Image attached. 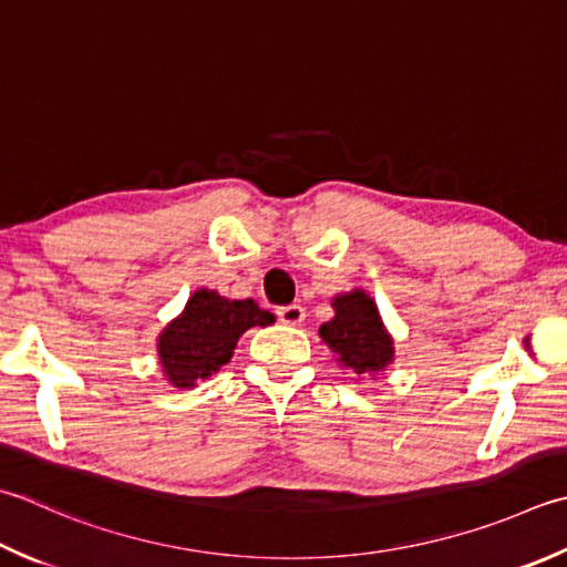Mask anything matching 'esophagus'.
<instances>
[{
  "label": "esophagus",
  "instance_id": "obj_1",
  "mask_svg": "<svg viewBox=\"0 0 567 567\" xmlns=\"http://www.w3.org/2000/svg\"><path fill=\"white\" fill-rule=\"evenodd\" d=\"M277 319H280L282 324L297 327V324H302V321H305V309L299 307V305H287V307H280V309H277Z\"/></svg>",
  "mask_w": 567,
  "mask_h": 567
}]
</instances>
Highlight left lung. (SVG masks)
Listing matches in <instances>:
<instances>
[{
	"label": "left lung",
	"instance_id": "obj_1",
	"mask_svg": "<svg viewBox=\"0 0 567 567\" xmlns=\"http://www.w3.org/2000/svg\"><path fill=\"white\" fill-rule=\"evenodd\" d=\"M334 319L319 327V337L337 353V361L353 375H379L393 363V337L383 327L373 299L363 290L331 299Z\"/></svg>",
	"mask_w": 567,
	"mask_h": 567
}]
</instances>
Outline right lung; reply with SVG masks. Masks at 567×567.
<instances>
[{"label":"right lung","instance_id":"obj_1","mask_svg":"<svg viewBox=\"0 0 567 567\" xmlns=\"http://www.w3.org/2000/svg\"><path fill=\"white\" fill-rule=\"evenodd\" d=\"M275 315L252 299H226L216 290H196L184 312L157 339L162 371L174 388H194L233 357L238 339L250 327H268Z\"/></svg>","mask_w":567,"mask_h":567}]
</instances>
